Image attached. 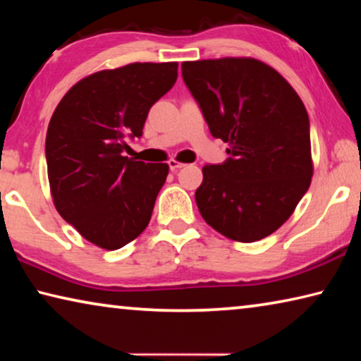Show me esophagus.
Returning <instances> with one entry per match:
<instances>
[{"mask_svg":"<svg viewBox=\"0 0 361 361\" xmlns=\"http://www.w3.org/2000/svg\"><path fill=\"white\" fill-rule=\"evenodd\" d=\"M185 166H186V164L175 161V159H170V161H169V167H170V170H172V172H175V170H178V169L185 167Z\"/></svg>","mask_w":361,"mask_h":361,"instance_id":"esophagus-1","label":"esophagus"}]
</instances>
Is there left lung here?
I'll use <instances>...</instances> for the list:
<instances>
[{"label": "left lung", "mask_w": 361, "mask_h": 361, "mask_svg": "<svg viewBox=\"0 0 361 361\" xmlns=\"http://www.w3.org/2000/svg\"><path fill=\"white\" fill-rule=\"evenodd\" d=\"M210 133L229 157L202 169L200 215L219 234L256 242L276 232L307 192L314 166L309 116L288 81L250 57L181 63Z\"/></svg>", "instance_id": "obj_1"}]
</instances>
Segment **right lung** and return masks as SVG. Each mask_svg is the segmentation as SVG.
I'll return each instance as SVG.
<instances>
[{
	"mask_svg": "<svg viewBox=\"0 0 361 361\" xmlns=\"http://www.w3.org/2000/svg\"><path fill=\"white\" fill-rule=\"evenodd\" d=\"M178 63H130L97 71L65 94L46 135V162L57 212L84 239L118 250L151 219L167 164L122 156L142 137L149 108L173 87Z\"/></svg>",
	"mask_w": 361,
	"mask_h": 361,
	"instance_id": "add662e5",
	"label": "right lung"
}]
</instances>
